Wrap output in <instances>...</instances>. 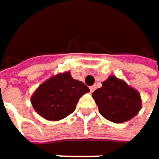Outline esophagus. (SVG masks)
Wrapping results in <instances>:
<instances>
[{"label":"esophagus","instance_id":"esophagus-1","mask_svg":"<svg viewBox=\"0 0 159 159\" xmlns=\"http://www.w3.org/2000/svg\"><path fill=\"white\" fill-rule=\"evenodd\" d=\"M95 89H96V86H95V85H93V86H90V91H91V92H93V91L95 90Z\"/></svg>","mask_w":159,"mask_h":159}]
</instances>
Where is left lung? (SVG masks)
<instances>
[{"mask_svg":"<svg viewBox=\"0 0 159 159\" xmlns=\"http://www.w3.org/2000/svg\"><path fill=\"white\" fill-rule=\"evenodd\" d=\"M102 86L92 93L102 117L113 123L130 120L141 109L138 91L114 76L102 82Z\"/></svg>","mask_w":159,"mask_h":159,"instance_id":"8db88e82","label":"left lung"}]
</instances>
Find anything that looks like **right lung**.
Listing matches in <instances>:
<instances>
[{
    "label": "right lung",
    "instance_id": "add662e5",
    "mask_svg": "<svg viewBox=\"0 0 159 159\" xmlns=\"http://www.w3.org/2000/svg\"><path fill=\"white\" fill-rule=\"evenodd\" d=\"M89 91L82 81L74 80L70 72H65L44 81L33 93L30 102L40 116L58 121L75 111L80 98Z\"/></svg>",
    "mask_w": 159,
    "mask_h": 159
}]
</instances>
